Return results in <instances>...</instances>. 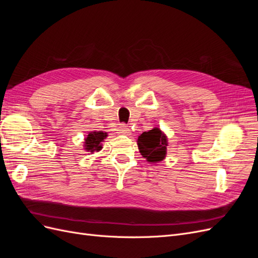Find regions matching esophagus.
I'll list each match as a JSON object with an SVG mask.
<instances>
[{
	"label": "esophagus",
	"instance_id": "esophagus-1",
	"mask_svg": "<svg viewBox=\"0 0 258 258\" xmlns=\"http://www.w3.org/2000/svg\"><path fill=\"white\" fill-rule=\"evenodd\" d=\"M117 131H118L119 135H129L130 134V130H129L128 126L124 123L119 124V127L117 128Z\"/></svg>",
	"mask_w": 258,
	"mask_h": 258
}]
</instances>
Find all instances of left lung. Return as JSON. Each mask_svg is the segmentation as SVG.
<instances>
[{"label":"left lung","mask_w":258,"mask_h":258,"mask_svg":"<svg viewBox=\"0 0 258 258\" xmlns=\"http://www.w3.org/2000/svg\"><path fill=\"white\" fill-rule=\"evenodd\" d=\"M167 141V137L158 128L144 131L138 138L140 153L150 162L161 161L166 157Z\"/></svg>","instance_id":"8db88e82"}]
</instances>
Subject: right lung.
I'll list each match as a JSON object with an SVG mask.
<instances>
[{
  "mask_svg": "<svg viewBox=\"0 0 258 258\" xmlns=\"http://www.w3.org/2000/svg\"><path fill=\"white\" fill-rule=\"evenodd\" d=\"M106 137H107V135L105 134V132H102V131L90 132L88 137L85 139V150L90 152V153L99 152L101 148H102L101 142H103V140Z\"/></svg>",
  "mask_w": 258,
  "mask_h": 258,
  "instance_id": "add662e5",
  "label": "right lung"
}]
</instances>
